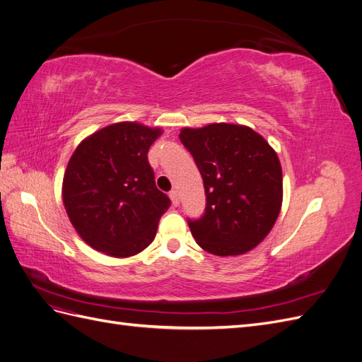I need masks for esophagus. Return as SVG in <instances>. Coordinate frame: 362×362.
Masks as SVG:
<instances>
[{"label": "esophagus", "mask_w": 362, "mask_h": 362, "mask_svg": "<svg viewBox=\"0 0 362 362\" xmlns=\"http://www.w3.org/2000/svg\"><path fill=\"white\" fill-rule=\"evenodd\" d=\"M169 196H170V199H172V204H173L175 206H177V205H180V196H178V192H177V190H170Z\"/></svg>", "instance_id": "esophagus-1"}]
</instances>
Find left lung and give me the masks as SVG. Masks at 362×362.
<instances>
[{
	"label": "left lung",
	"instance_id": "left-lung-1",
	"mask_svg": "<svg viewBox=\"0 0 362 362\" xmlns=\"http://www.w3.org/2000/svg\"><path fill=\"white\" fill-rule=\"evenodd\" d=\"M180 140L198 166L205 213L190 231L213 255H242L266 238L282 205L276 152L254 129L234 124L182 128Z\"/></svg>",
	"mask_w": 362,
	"mask_h": 362
}]
</instances>
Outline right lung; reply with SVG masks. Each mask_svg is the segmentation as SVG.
I'll return each instance as SVG.
<instances>
[{
  "instance_id": "1",
  "label": "right lung",
  "mask_w": 362,
  "mask_h": 362,
  "mask_svg": "<svg viewBox=\"0 0 362 362\" xmlns=\"http://www.w3.org/2000/svg\"><path fill=\"white\" fill-rule=\"evenodd\" d=\"M160 128L108 125L84 139L63 177V204L75 231L105 255L133 257L157 234L170 199L156 185L148 151Z\"/></svg>"
}]
</instances>
